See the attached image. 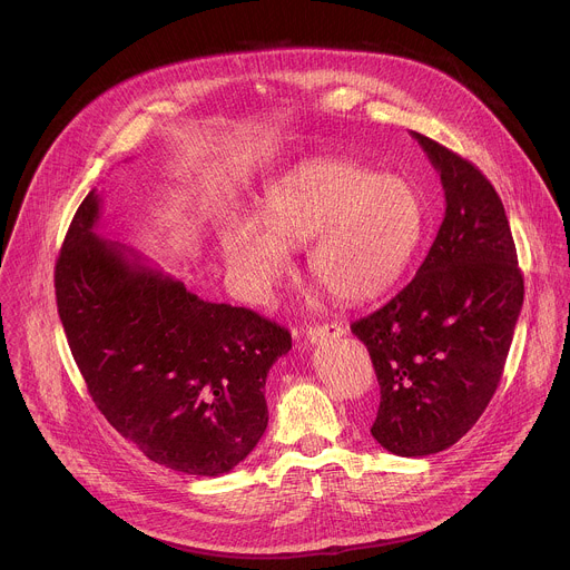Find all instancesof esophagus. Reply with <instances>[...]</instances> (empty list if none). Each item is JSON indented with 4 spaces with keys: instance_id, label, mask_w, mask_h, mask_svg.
<instances>
[{
    "instance_id": "obj_1",
    "label": "esophagus",
    "mask_w": 570,
    "mask_h": 570,
    "mask_svg": "<svg viewBox=\"0 0 570 570\" xmlns=\"http://www.w3.org/2000/svg\"><path fill=\"white\" fill-rule=\"evenodd\" d=\"M345 332L338 322H324V324H313V327H306V341L311 345L324 343V341H336L341 338Z\"/></svg>"
}]
</instances>
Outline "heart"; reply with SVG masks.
<instances>
[{"mask_svg":"<svg viewBox=\"0 0 570 570\" xmlns=\"http://www.w3.org/2000/svg\"><path fill=\"white\" fill-rule=\"evenodd\" d=\"M426 227L422 196L401 178L345 159H313L273 180L257 220L223 234L240 295L266 302L286 273V248L306 246L308 275L341 302L387 291L413 259Z\"/></svg>","mask_w":570,"mask_h":570,"instance_id":"obj_1","label":"heart"}]
</instances>
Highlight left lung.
Listing matches in <instances>:
<instances>
[{"label": "left lung", "instance_id": "obj_1", "mask_svg": "<svg viewBox=\"0 0 570 570\" xmlns=\"http://www.w3.org/2000/svg\"><path fill=\"white\" fill-rule=\"evenodd\" d=\"M440 174L444 220L413 282L352 324L381 403L372 438L422 458L455 444L494 396L523 306L503 203L471 161L413 132Z\"/></svg>", "mask_w": 570, "mask_h": 570}]
</instances>
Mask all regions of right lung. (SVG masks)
<instances>
[{"instance_id": "1", "label": "right lung", "mask_w": 570, "mask_h": 570, "mask_svg": "<svg viewBox=\"0 0 570 570\" xmlns=\"http://www.w3.org/2000/svg\"><path fill=\"white\" fill-rule=\"evenodd\" d=\"M101 198L73 214L56 262V302L97 409L153 462L223 475L268 426L266 376L291 334L216 304L95 232Z\"/></svg>"}]
</instances>
